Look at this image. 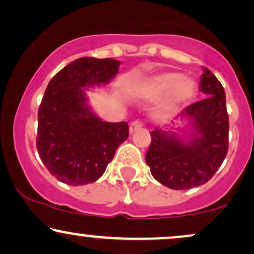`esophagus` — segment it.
Listing matches in <instances>:
<instances>
[{
    "mask_svg": "<svg viewBox=\"0 0 254 254\" xmlns=\"http://www.w3.org/2000/svg\"><path fill=\"white\" fill-rule=\"evenodd\" d=\"M142 127H143V124L140 123L139 121L132 122V123L130 124V133H133V132H136L137 130H140L142 129Z\"/></svg>",
    "mask_w": 254,
    "mask_h": 254,
    "instance_id": "esophagus-1",
    "label": "esophagus"
}]
</instances>
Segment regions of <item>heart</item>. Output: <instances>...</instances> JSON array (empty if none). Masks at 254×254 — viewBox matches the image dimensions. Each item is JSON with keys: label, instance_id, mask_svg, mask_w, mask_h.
<instances>
[{"label": "heart", "instance_id": "b5f03b06", "mask_svg": "<svg viewBox=\"0 0 254 254\" xmlns=\"http://www.w3.org/2000/svg\"><path fill=\"white\" fill-rule=\"evenodd\" d=\"M195 93V82L177 72H164L151 78L145 85V94L150 98L164 96L162 111L172 112L187 103Z\"/></svg>", "mask_w": 254, "mask_h": 254}]
</instances>
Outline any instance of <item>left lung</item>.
<instances>
[{"instance_id": "obj_1", "label": "left lung", "mask_w": 254, "mask_h": 254, "mask_svg": "<svg viewBox=\"0 0 254 254\" xmlns=\"http://www.w3.org/2000/svg\"><path fill=\"white\" fill-rule=\"evenodd\" d=\"M200 91L206 98L183 110L194 133L190 140L172 131H151L145 162L154 179L175 190H186L212 179L228 151V114L226 94L218 78L204 67Z\"/></svg>"}]
</instances>
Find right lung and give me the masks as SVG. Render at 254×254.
<instances>
[{
	"mask_svg": "<svg viewBox=\"0 0 254 254\" xmlns=\"http://www.w3.org/2000/svg\"><path fill=\"white\" fill-rule=\"evenodd\" d=\"M115 59L79 58L52 78L38 112L36 148L47 170L69 186L96 182L129 137L127 122H103L87 106L84 88L106 85Z\"/></svg>",
	"mask_w": 254,
	"mask_h": 254,
	"instance_id": "obj_1",
	"label": "right lung"
}]
</instances>
